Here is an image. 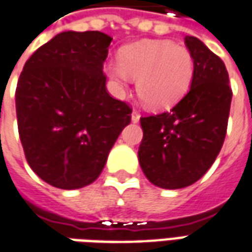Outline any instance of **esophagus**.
Returning a JSON list of instances; mask_svg holds the SVG:
<instances>
[{
    "label": "esophagus",
    "mask_w": 252,
    "mask_h": 252,
    "mask_svg": "<svg viewBox=\"0 0 252 252\" xmlns=\"http://www.w3.org/2000/svg\"><path fill=\"white\" fill-rule=\"evenodd\" d=\"M131 119H132V121H133V123H138V121L140 120V113H139L138 110H133V112H132Z\"/></svg>",
    "instance_id": "1"
}]
</instances>
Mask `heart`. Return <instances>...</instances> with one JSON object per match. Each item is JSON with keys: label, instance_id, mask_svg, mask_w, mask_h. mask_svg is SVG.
Instances as JSON below:
<instances>
[{"label": "heart", "instance_id": "obj_1", "mask_svg": "<svg viewBox=\"0 0 252 252\" xmlns=\"http://www.w3.org/2000/svg\"><path fill=\"white\" fill-rule=\"evenodd\" d=\"M106 73L119 89L138 79V94L153 109L173 106L192 83L195 60L187 47L169 40H140L123 49L121 61H109Z\"/></svg>", "mask_w": 252, "mask_h": 252}]
</instances>
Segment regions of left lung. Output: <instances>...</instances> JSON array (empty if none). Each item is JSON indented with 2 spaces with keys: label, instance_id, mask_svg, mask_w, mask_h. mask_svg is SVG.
Listing matches in <instances>:
<instances>
[{
  "label": "left lung",
  "instance_id": "obj_1",
  "mask_svg": "<svg viewBox=\"0 0 252 252\" xmlns=\"http://www.w3.org/2000/svg\"><path fill=\"white\" fill-rule=\"evenodd\" d=\"M195 60L191 89L169 112L140 117L138 157L157 187L191 186L210 169L224 144L232 89L222 60L195 36L184 38Z\"/></svg>",
  "mask_w": 252,
  "mask_h": 252
}]
</instances>
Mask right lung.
Returning a JSON list of instances; mask_svg holds the SVG:
<instances>
[{"instance_id": "add662e5", "label": "right lung", "mask_w": 252, "mask_h": 252, "mask_svg": "<svg viewBox=\"0 0 252 252\" xmlns=\"http://www.w3.org/2000/svg\"><path fill=\"white\" fill-rule=\"evenodd\" d=\"M112 38L65 31L27 60L16 87L17 128L28 165L61 189L98 179L132 109L106 90Z\"/></svg>"}]
</instances>
